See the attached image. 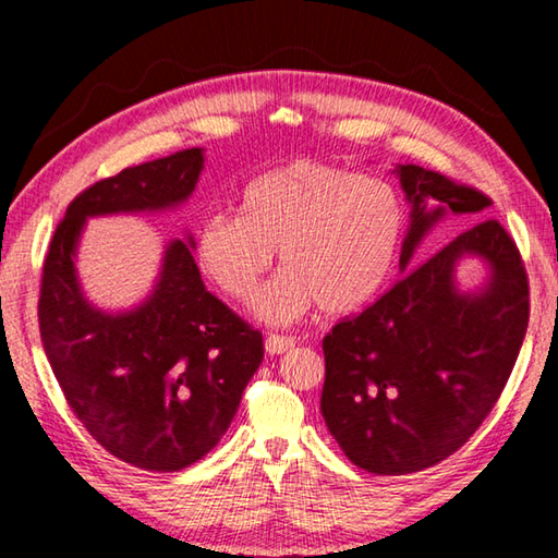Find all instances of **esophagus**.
<instances>
[{
	"mask_svg": "<svg viewBox=\"0 0 558 558\" xmlns=\"http://www.w3.org/2000/svg\"><path fill=\"white\" fill-rule=\"evenodd\" d=\"M295 347V339L282 335H268L266 337V352L268 354H286L288 349Z\"/></svg>",
	"mask_w": 558,
	"mask_h": 558,
	"instance_id": "esophagus-1",
	"label": "esophagus"
}]
</instances>
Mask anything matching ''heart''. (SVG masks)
Returning a JSON list of instances; mask_svg holds the SVG:
<instances>
[{
	"mask_svg": "<svg viewBox=\"0 0 558 558\" xmlns=\"http://www.w3.org/2000/svg\"><path fill=\"white\" fill-rule=\"evenodd\" d=\"M239 214L216 211L196 226V266L226 298L251 305L280 251L286 272L258 302V315L272 325L295 323L317 305L352 313L372 302L405 231L401 196L389 182L315 159L253 179Z\"/></svg>",
	"mask_w": 558,
	"mask_h": 558,
	"instance_id": "heart-1",
	"label": "heart"
}]
</instances>
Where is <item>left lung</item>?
<instances>
[{
  "label": "left lung",
  "instance_id": "1",
  "mask_svg": "<svg viewBox=\"0 0 558 558\" xmlns=\"http://www.w3.org/2000/svg\"><path fill=\"white\" fill-rule=\"evenodd\" d=\"M411 204L396 286L323 339L319 409L344 456L374 475H409L465 446L502 393L529 325V282L505 226L487 219L411 268L423 235L446 214L483 219L477 189L418 165L393 169ZM490 268L486 288L462 293L460 257Z\"/></svg>",
  "mask_w": 558,
  "mask_h": 558
}]
</instances>
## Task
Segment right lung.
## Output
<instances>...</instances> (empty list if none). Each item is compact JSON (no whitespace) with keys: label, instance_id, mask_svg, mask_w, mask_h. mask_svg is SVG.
Segmentation results:
<instances>
[{"label":"right lung","instance_id":"obj_1","mask_svg":"<svg viewBox=\"0 0 558 558\" xmlns=\"http://www.w3.org/2000/svg\"><path fill=\"white\" fill-rule=\"evenodd\" d=\"M204 149L122 169L65 209L44 260L39 329L56 381L110 456L153 472L202 460L263 362V335L206 290L194 241H169L157 286L125 313L90 305L75 251L90 216L165 211L192 196Z\"/></svg>","mask_w":558,"mask_h":558}]
</instances>
